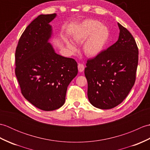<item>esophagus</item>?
<instances>
[{
  "label": "esophagus",
  "instance_id": "34e87169",
  "mask_svg": "<svg viewBox=\"0 0 150 150\" xmlns=\"http://www.w3.org/2000/svg\"><path fill=\"white\" fill-rule=\"evenodd\" d=\"M78 69L79 72H82L84 70V66L83 64H79Z\"/></svg>",
  "mask_w": 150,
  "mask_h": 150
}]
</instances>
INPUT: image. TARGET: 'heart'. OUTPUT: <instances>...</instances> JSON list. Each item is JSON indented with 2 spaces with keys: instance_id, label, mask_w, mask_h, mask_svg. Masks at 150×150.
I'll return each mask as SVG.
<instances>
[{
  "instance_id": "1",
  "label": "heart",
  "mask_w": 150,
  "mask_h": 150,
  "mask_svg": "<svg viewBox=\"0 0 150 150\" xmlns=\"http://www.w3.org/2000/svg\"><path fill=\"white\" fill-rule=\"evenodd\" d=\"M109 35L108 28L102 25L101 22L95 20H87L78 28L73 39L77 43H82L87 39L83 46L84 52L88 57H95L103 50ZM67 46L72 52L77 50L74 44L69 42H67Z\"/></svg>"
}]
</instances>
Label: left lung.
Wrapping results in <instances>:
<instances>
[{
    "label": "left lung",
    "mask_w": 150,
    "mask_h": 150,
    "mask_svg": "<svg viewBox=\"0 0 150 150\" xmlns=\"http://www.w3.org/2000/svg\"><path fill=\"white\" fill-rule=\"evenodd\" d=\"M118 26V40L94 58L88 59L84 69L88 99L99 109H111L120 104L135 82L138 47L129 31L119 23Z\"/></svg>",
    "instance_id": "8db88e82"
}]
</instances>
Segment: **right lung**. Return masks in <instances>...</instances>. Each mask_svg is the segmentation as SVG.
<instances>
[{"label": "right lung", "instance_id": "obj_1", "mask_svg": "<svg viewBox=\"0 0 150 150\" xmlns=\"http://www.w3.org/2000/svg\"><path fill=\"white\" fill-rule=\"evenodd\" d=\"M55 13L40 15L28 25L15 51V75L21 93L33 106L52 111L65 103L67 88L77 75V63L57 54L48 40Z\"/></svg>", "mask_w": 150, "mask_h": 150}]
</instances>
